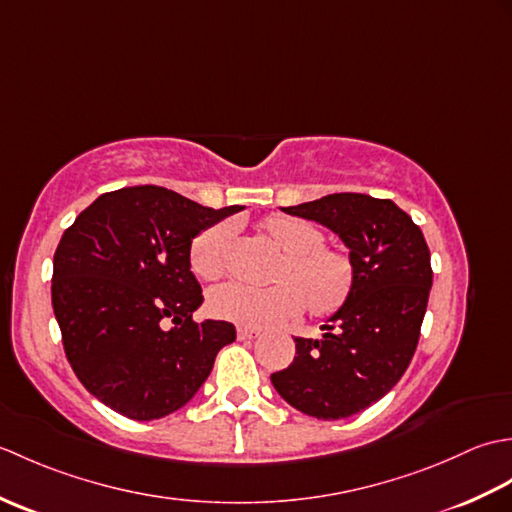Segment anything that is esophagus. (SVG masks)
Returning <instances> with one entry per match:
<instances>
[{"label": "esophagus", "instance_id": "esophagus-1", "mask_svg": "<svg viewBox=\"0 0 512 512\" xmlns=\"http://www.w3.org/2000/svg\"><path fill=\"white\" fill-rule=\"evenodd\" d=\"M262 334L259 328H250V325H239L237 328V336L239 339H257V336Z\"/></svg>", "mask_w": 512, "mask_h": 512}]
</instances>
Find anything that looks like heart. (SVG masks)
<instances>
[{"mask_svg":"<svg viewBox=\"0 0 512 512\" xmlns=\"http://www.w3.org/2000/svg\"><path fill=\"white\" fill-rule=\"evenodd\" d=\"M266 233L286 250L277 284L250 286L242 281L217 286L209 295V312L217 319L262 328L288 321L310 306L319 317L341 310L354 290V264L341 250L323 246L317 226L290 215H273ZM233 224H213L193 239L189 264L200 279L215 281L226 273Z\"/></svg>","mask_w":512,"mask_h":512,"instance_id":"heart-1","label":"heart"}]
</instances>
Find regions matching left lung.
Returning <instances> with one entry per match:
<instances>
[{"label":"left lung","instance_id":"8db88e82","mask_svg":"<svg viewBox=\"0 0 512 512\" xmlns=\"http://www.w3.org/2000/svg\"><path fill=\"white\" fill-rule=\"evenodd\" d=\"M281 211L339 235L354 290L325 319L321 339L297 336L295 361L270 380L306 416L350 418L383 398L411 363L433 284L429 248L405 211L365 193H332Z\"/></svg>","mask_w":512,"mask_h":512}]
</instances>
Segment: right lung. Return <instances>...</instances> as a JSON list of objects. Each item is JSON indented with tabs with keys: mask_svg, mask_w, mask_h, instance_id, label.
Segmentation results:
<instances>
[{
	"mask_svg": "<svg viewBox=\"0 0 512 512\" xmlns=\"http://www.w3.org/2000/svg\"><path fill=\"white\" fill-rule=\"evenodd\" d=\"M244 206L209 209L154 184L103 193L54 253L52 308L65 356L94 398L158 420L198 394L235 325L195 323L193 239Z\"/></svg>",
	"mask_w": 512,
	"mask_h": 512,
	"instance_id": "1",
	"label": "right lung"
}]
</instances>
